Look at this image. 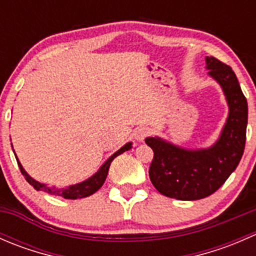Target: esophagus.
Returning <instances> with one entry per match:
<instances>
[{
  "instance_id": "34e87169",
  "label": "esophagus",
  "mask_w": 256,
  "mask_h": 256,
  "mask_svg": "<svg viewBox=\"0 0 256 256\" xmlns=\"http://www.w3.org/2000/svg\"><path fill=\"white\" fill-rule=\"evenodd\" d=\"M150 135V128H138L135 130V134H134V136H135V140L138 141V142H141V141H144V138H147V136Z\"/></svg>"
}]
</instances>
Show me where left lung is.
<instances>
[{
    "instance_id": "1",
    "label": "left lung",
    "mask_w": 256,
    "mask_h": 256,
    "mask_svg": "<svg viewBox=\"0 0 256 256\" xmlns=\"http://www.w3.org/2000/svg\"><path fill=\"white\" fill-rule=\"evenodd\" d=\"M208 76L220 85L228 104V118L218 140L202 148H186L164 138H147L154 151L150 180L166 197L197 200L213 194L236 171L245 148L248 102L236 73L214 56H206Z\"/></svg>"
}]
</instances>
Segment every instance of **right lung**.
Instances as JSON below:
<instances>
[{
    "label": "right lung",
    "mask_w": 256,
    "mask_h": 256,
    "mask_svg": "<svg viewBox=\"0 0 256 256\" xmlns=\"http://www.w3.org/2000/svg\"><path fill=\"white\" fill-rule=\"evenodd\" d=\"M131 147H132V142L125 144L120 150H118L115 154H112V156H110L109 158H108L106 161L102 164V166H100V168L98 170V171L95 172L92 177H89L88 180H82V182L76 183V184H72V186H68V187H64V188H56V186H53V187H52V186H47V184H44V183H40V182H38V180H36L34 178L30 177V174L26 172V170L23 168V166L20 164V160H18L16 154H14V156H16L18 167H20V172H22V174L24 176L26 180H27V182L30 183V184L36 190H44V192L49 193V194L58 196V197H63V198H66V200H78V198L89 197V196H92V193H95L96 190H99L100 187L104 184L105 180H106L108 172H109V167H110V164H112V160L115 158V157H118V154H124L125 151H128ZM12 150H14V146H12Z\"/></svg>",
    "instance_id": "add662e5"
}]
</instances>
